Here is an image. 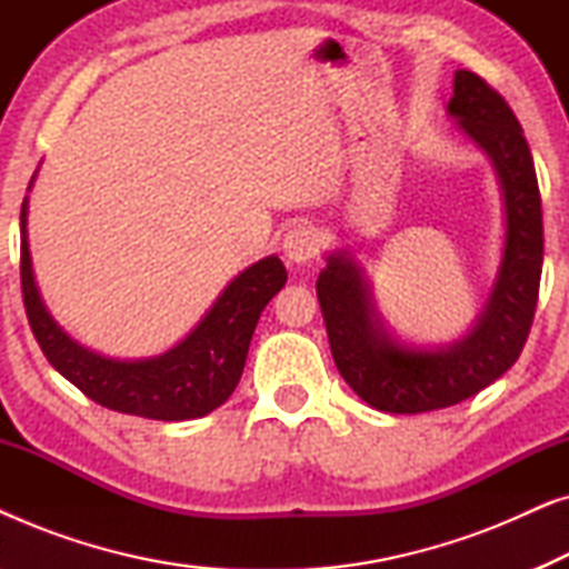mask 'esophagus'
I'll return each instance as SVG.
<instances>
[{
  "mask_svg": "<svg viewBox=\"0 0 569 569\" xmlns=\"http://www.w3.org/2000/svg\"><path fill=\"white\" fill-rule=\"evenodd\" d=\"M318 246H321V238L313 228L308 224H295L292 230H287V236L282 240V251L284 259L290 263H308L310 259H316Z\"/></svg>",
  "mask_w": 569,
  "mask_h": 569,
  "instance_id": "obj_1",
  "label": "esophagus"
}]
</instances>
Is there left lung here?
<instances>
[{"instance_id":"left-lung-1","label":"left lung","mask_w":569,"mask_h":569,"mask_svg":"<svg viewBox=\"0 0 569 569\" xmlns=\"http://www.w3.org/2000/svg\"><path fill=\"white\" fill-rule=\"evenodd\" d=\"M448 116L492 162L505 204L497 277L477 321L461 339L417 347L380 323L362 267L345 251L326 253L316 282L333 362L372 409L419 415L479 393L508 372L531 331L543 261L541 197L523 129L500 92L458 69Z\"/></svg>"}]
</instances>
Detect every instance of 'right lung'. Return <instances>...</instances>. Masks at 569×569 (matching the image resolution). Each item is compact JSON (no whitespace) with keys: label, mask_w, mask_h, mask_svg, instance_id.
Listing matches in <instances>:
<instances>
[{"label":"right lung","mask_w":569,"mask_h":569,"mask_svg":"<svg viewBox=\"0 0 569 569\" xmlns=\"http://www.w3.org/2000/svg\"><path fill=\"white\" fill-rule=\"evenodd\" d=\"M20 279L33 337L46 360L69 383L100 407L121 415L183 422L222 407L236 391L261 310L284 287L287 271L277 256L251 263L224 287L204 318L176 347L139 360H116L82 347L53 321L30 263L28 197L20 209Z\"/></svg>","instance_id":"add662e5"}]
</instances>
